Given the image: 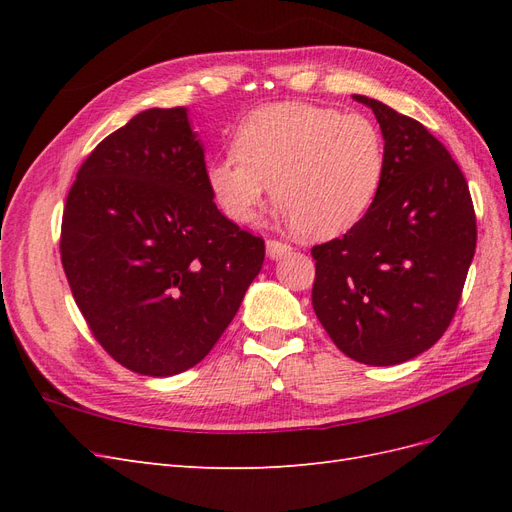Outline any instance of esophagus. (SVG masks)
<instances>
[{"mask_svg": "<svg viewBox=\"0 0 512 512\" xmlns=\"http://www.w3.org/2000/svg\"><path fill=\"white\" fill-rule=\"evenodd\" d=\"M290 252H292V247L288 243H284V241H277V239H269L267 241V254H269V258H282V256L290 254Z\"/></svg>", "mask_w": 512, "mask_h": 512, "instance_id": "34e87169", "label": "esophagus"}]
</instances>
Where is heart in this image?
<instances>
[{
  "instance_id": "1",
  "label": "heart",
  "mask_w": 512,
  "mask_h": 512,
  "mask_svg": "<svg viewBox=\"0 0 512 512\" xmlns=\"http://www.w3.org/2000/svg\"><path fill=\"white\" fill-rule=\"evenodd\" d=\"M232 149L207 168L215 205L250 224L271 192L288 226L324 241L359 224L380 194L386 141L378 123L335 108L282 102L247 115Z\"/></svg>"
}]
</instances>
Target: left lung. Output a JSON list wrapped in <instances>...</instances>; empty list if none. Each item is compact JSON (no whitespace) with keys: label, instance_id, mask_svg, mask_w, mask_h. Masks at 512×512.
Wrapping results in <instances>:
<instances>
[{"label":"left lung","instance_id":"8db88e82","mask_svg":"<svg viewBox=\"0 0 512 512\" xmlns=\"http://www.w3.org/2000/svg\"><path fill=\"white\" fill-rule=\"evenodd\" d=\"M386 173L376 203L344 237L312 247L314 312L350 359L397 365L451 324L476 250L468 181L436 136L378 100Z\"/></svg>","mask_w":512,"mask_h":512}]
</instances>
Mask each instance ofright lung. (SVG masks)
I'll return each instance as SVG.
<instances>
[{
	"mask_svg": "<svg viewBox=\"0 0 512 512\" xmlns=\"http://www.w3.org/2000/svg\"><path fill=\"white\" fill-rule=\"evenodd\" d=\"M59 252L96 342L162 378L211 352L260 273L265 239L215 207L203 145L175 106L138 113L89 153Z\"/></svg>",
	"mask_w": 512,
	"mask_h": 512,
	"instance_id": "1",
	"label": "right lung"
}]
</instances>
